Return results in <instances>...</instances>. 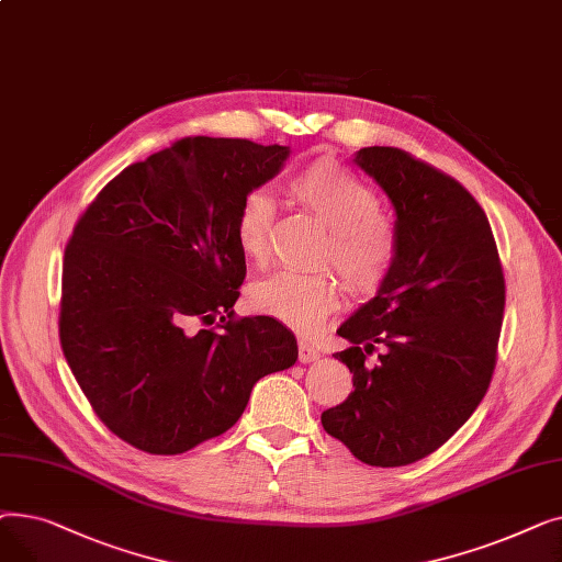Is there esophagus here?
Instances as JSON below:
<instances>
[{
  "mask_svg": "<svg viewBox=\"0 0 562 562\" xmlns=\"http://www.w3.org/2000/svg\"><path fill=\"white\" fill-rule=\"evenodd\" d=\"M318 356H321V352H318L312 344H307V341H299V360H301L303 364L318 360Z\"/></svg>",
  "mask_w": 562,
  "mask_h": 562,
  "instance_id": "34e87169",
  "label": "esophagus"
}]
</instances>
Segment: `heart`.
<instances>
[{"label":"heart","mask_w":562,"mask_h":562,"mask_svg":"<svg viewBox=\"0 0 562 562\" xmlns=\"http://www.w3.org/2000/svg\"><path fill=\"white\" fill-rule=\"evenodd\" d=\"M289 195L328 225L333 261L356 293H373L392 276L398 259V229L380 212L378 193L335 159H316L291 177ZM276 204L266 191L244 195L234 218L241 252L263 259L269 252ZM250 307L301 335L316 333L341 303V286L333 273L280 271L250 286Z\"/></svg>","instance_id":"b5f03b06"}]
</instances>
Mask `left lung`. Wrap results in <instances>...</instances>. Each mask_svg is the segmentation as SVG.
<instances>
[{"instance_id": "obj_1", "label": "left lung", "mask_w": 562, "mask_h": 562, "mask_svg": "<svg viewBox=\"0 0 562 562\" xmlns=\"http://www.w3.org/2000/svg\"><path fill=\"white\" fill-rule=\"evenodd\" d=\"M356 164L390 195L401 248L378 296L337 330L350 348L335 358L356 390L321 424L364 464L403 467L437 451L483 401L506 280L483 206L451 175L382 145L362 147Z\"/></svg>"}]
</instances>
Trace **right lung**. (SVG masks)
I'll list each match as a JSON object with an SVG mask.
<instances>
[{
	"mask_svg": "<svg viewBox=\"0 0 562 562\" xmlns=\"http://www.w3.org/2000/svg\"><path fill=\"white\" fill-rule=\"evenodd\" d=\"M286 157L187 136L115 175L79 216L58 337L100 422L134 449L177 456L223 435L259 378L296 362L280 321L232 310L246 280L236 210Z\"/></svg>",
	"mask_w": 562,
	"mask_h": 562,
	"instance_id": "obj_1",
	"label": "right lung"
}]
</instances>
